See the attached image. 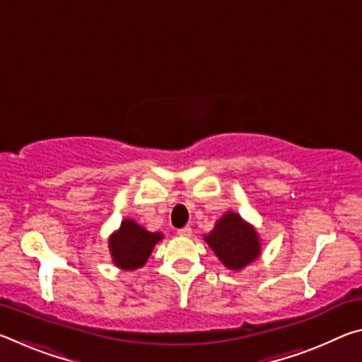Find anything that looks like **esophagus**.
<instances>
[{"label":"esophagus","mask_w":362,"mask_h":362,"mask_svg":"<svg viewBox=\"0 0 362 362\" xmlns=\"http://www.w3.org/2000/svg\"><path fill=\"white\" fill-rule=\"evenodd\" d=\"M177 235L182 236V238H189V236H192V228H189V226H183V228L177 231Z\"/></svg>","instance_id":"obj_1"}]
</instances>
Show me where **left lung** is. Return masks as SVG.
Here are the masks:
<instances>
[{
    "mask_svg": "<svg viewBox=\"0 0 362 362\" xmlns=\"http://www.w3.org/2000/svg\"><path fill=\"white\" fill-rule=\"evenodd\" d=\"M203 238L222 265L231 272H241L262 254L259 231L235 211L223 212L212 231Z\"/></svg>",
    "mask_w": 362,
    "mask_h": 362,
    "instance_id": "obj_1",
    "label": "left lung"
}]
</instances>
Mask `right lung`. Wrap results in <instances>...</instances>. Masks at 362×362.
<instances>
[{
	"instance_id": "right-lung-1",
	"label": "right lung",
	"mask_w": 362,
	"mask_h": 362,
	"mask_svg": "<svg viewBox=\"0 0 362 362\" xmlns=\"http://www.w3.org/2000/svg\"><path fill=\"white\" fill-rule=\"evenodd\" d=\"M163 238V233L148 231L134 218H124L119 228L108 238V250L113 265L126 272L142 268Z\"/></svg>"
}]
</instances>
